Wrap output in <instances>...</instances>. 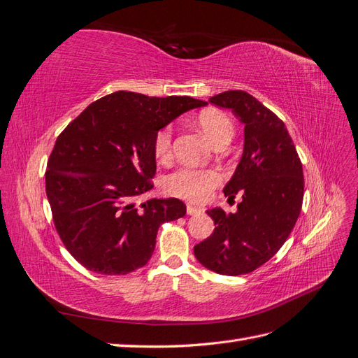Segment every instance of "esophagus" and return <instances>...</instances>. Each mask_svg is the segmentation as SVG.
<instances>
[{
	"label": "esophagus",
	"mask_w": 358,
	"mask_h": 358,
	"mask_svg": "<svg viewBox=\"0 0 358 358\" xmlns=\"http://www.w3.org/2000/svg\"><path fill=\"white\" fill-rule=\"evenodd\" d=\"M203 212V209L201 208H196V206H192V204H188L187 206V213L188 215H199V213H201Z\"/></svg>",
	"instance_id": "34e87169"
}]
</instances>
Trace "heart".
<instances>
[{
    "instance_id": "b5f03b06",
    "label": "heart",
    "mask_w": 358,
    "mask_h": 358,
    "mask_svg": "<svg viewBox=\"0 0 358 358\" xmlns=\"http://www.w3.org/2000/svg\"><path fill=\"white\" fill-rule=\"evenodd\" d=\"M199 127L203 134L213 145L222 138L231 140L234 134V125L231 119L220 110H204L199 115ZM154 155L159 162H167L173 157L171 128L158 131L154 140ZM221 176L218 171L208 169L182 167L171 173L166 179V191L171 196L185 199L189 201L203 203L209 200L215 188L220 185Z\"/></svg>"
}]
</instances>
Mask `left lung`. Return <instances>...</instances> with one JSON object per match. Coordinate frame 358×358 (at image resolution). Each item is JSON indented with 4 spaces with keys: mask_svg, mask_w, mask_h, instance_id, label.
Instances as JSON below:
<instances>
[{
    "mask_svg": "<svg viewBox=\"0 0 358 358\" xmlns=\"http://www.w3.org/2000/svg\"><path fill=\"white\" fill-rule=\"evenodd\" d=\"M245 124V145L224 196L242 192L237 212L221 208L208 213L213 233L194 246V255L220 275L251 273L267 263L285 243L301 210L305 179L294 143L285 124L255 96L245 91H225L209 99Z\"/></svg>",
    "mask_w": 358,
    "mask_h": 358,
    "instance_id": "left-lung-1",
    "label": "left lung"
}]
</instances>
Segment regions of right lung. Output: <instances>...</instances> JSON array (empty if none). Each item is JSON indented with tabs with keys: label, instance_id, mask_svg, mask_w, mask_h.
Returning <instances> with one entry per match:
<instances>
[{
	"label": "right lung",
	"instance_id": "right-lung-1",
	"mask_svg": "<svg viewBox=\"0 0 358 358\" xmlns=\"http://www.w3.org/2000/svg\"><path fill=\"white\" fill-rule=\"evenodd\" d=\"M206 104L117 91L64 128L48 159L46 194L55 229L76 262L100 275H127L149 262L159 225L187 213L178 199L136 204L154 187L155 136Z\"/></svg>",
	"mask_w": 358,
	"mask_h": 358
}]
</instances>
